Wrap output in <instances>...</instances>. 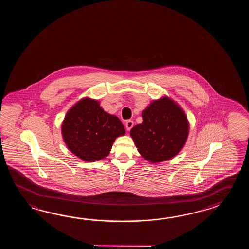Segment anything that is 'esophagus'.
<instances>
[{"mask_svg":"<svg viewBox=\"0 0 249 249\" xmlns=\"http://www.w3.org/2000/svg\"><path fill=\"white\" fill-rule=\"evenodd\" d=\"M132 126H133V121H132V120H127L126 122H125V127H126L127 131H130L132 129Z\"/></svg>","mask_w":249,"mask_h":249,"instance_id":"esophagus-1","label":"esophagus"}]
</instances>
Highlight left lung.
<instances>
[{"label":"left lung","mask_w":249,"mask_h":249,"mask_svg":"<svg viewBox=\"0 0 249 249\" xmlns=\"http://www.w3.org/2000/svg\"><path fill=\"white\" fill-rule=\"evenodd\" d=\"M143 122L130 135L143 159L158 164L175 158L184 147L190 124L181 107L167 96L151 101L142 113Z\"/></svg>","instance_id":"left-lung-1"}]
</instances>
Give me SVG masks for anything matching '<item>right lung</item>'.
<instances>
[{"label": "right lung", "instance_id": "1", "mask_svg": "<svg viewBox=\"0 0 249 249\" xmlns=\"http://www.w3.org/2000/svg\"><path fill=\"white\" fill-rule=\"evenodd\" d=\"M61 134L69 150L85 162L105 159L117 137L125 134L120 119L101 107L100 101L85 97L67 112Z\"/></svg>", "mask_w": 249, "mask_h": 249}]
</instances>
